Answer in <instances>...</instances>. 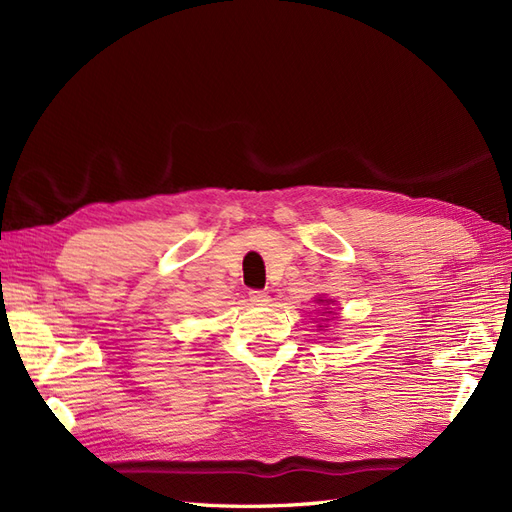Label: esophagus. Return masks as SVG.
I'll use <instances>...</instances> for the list:
<instances>
[{
  "label": "esophagus",
  "mask_w": 512,
  "mask_h": 512,
  "mask_svg": "<svg viewBox=\"0 0 512 512\" xmlns=\"http://www.w3.org/2000/svg\"><path fill=\"white\" fill-rule=\"evenodd\" d=\"M250 301L256 303V305H267L269 294L265 290H250Z\"/></svg>",
  "instance_id": "obj_1"
}]
</instances>
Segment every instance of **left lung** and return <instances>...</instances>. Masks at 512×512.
Here are the masks:
<instances>
[{"instance_id": "8db88e82", "label": "left lung", "mask_w": 512, "mask_h": 512, "mask_svg": "<svg viewBox=\"0 0 512 512\" xmlns=\"http://www.w3.org/2000/svg\"><path fill=\"white\" fill-rule=\"evenodd\" d=\"M318 301H320V303H324V301H322V299H318Z\"/></svg>"}]
</instances>
